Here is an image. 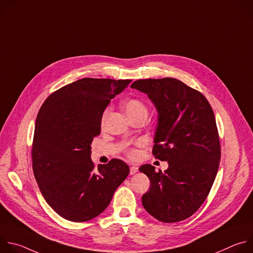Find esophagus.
Returning <instances> with one entry per match:
<instances>
[{
	"instance_id": "34e87169",
	"label": "esophagus",
	"mask_w": 253,
	"mask_h": 253,
	"mask_svg": "<svg viewBox=\"0 0 253 253\" xmlns=\"http://www.w3.org/2000/svg\"><path fill=\"white\" fill-rule=\"evenodd\" d=\"M137 172H138V167L137 166H131L130 167V174L131 175H134Z\"/></svg>"
}]
</instances>
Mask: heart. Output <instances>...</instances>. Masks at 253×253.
<instances>
[{"instance_id":"b5f03b06","label":"heart","mask_w":253,"mask_h":253,"mask_svg":"<svg viewBox=\"0 0 253 253\" xmlns=\"http://www.w3.org/2000/svg\"><path fill=\"white\" fill-rule=\"evenodd\" d=\"M123 107H124V110H125L129 119L137 117V116H142V115L147 116V107L142 101H140L138 99H129V100H127L123 104ZM108 114H109V108H107V109L103 113V116H102L103 121L106 119ZM129 155L131 157H136L137 151L136 150H130Z\"/></svg>"}]
</instances>
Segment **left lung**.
Returning a JSON list of instances; mask_svg holds the SVG:
<instances>
[{"label":"left lung","mask_w":253,"mask_h":253,"mask_svg":"<svg viewBox=\"0 0 253 253\" xmlns=\"http://www.w3.org/2000/svg\"><path fill=\"white\" fill-rule=\"evenodd\" d=\"M131 88L146 94L158 113L152 153L168 168L150 164L139 170L150 180L142 196L145 210L159 221L184 220L202 205L220 161V142L212 108L198 91L175 78L135 81Z\"/></svg>","instance_id":"1"}]
</instances>
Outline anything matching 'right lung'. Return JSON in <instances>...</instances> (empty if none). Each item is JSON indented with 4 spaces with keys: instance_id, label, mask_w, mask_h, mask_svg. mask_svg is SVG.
Segmentation results:
<instances>
[{
    "instance_id": "obj_1",
    "label": "right lung",
    "mask_w": 253,
    "mask_h": 253,
    "mask_svg": "<svg viewBox=\"0 0 253 253\" xmlns=\"http://www.w3.org/2000/svg\"><path fill=\"white\" fill-rule=\"evenodd\" d=\"M131 80L83 78L51 94L35 124L33 170L47 203L61 216L84 222L101 214L129 174L119 159L94 166L93 138L108 104Z\"/></svg>"
}]
</instances>
